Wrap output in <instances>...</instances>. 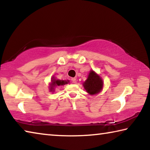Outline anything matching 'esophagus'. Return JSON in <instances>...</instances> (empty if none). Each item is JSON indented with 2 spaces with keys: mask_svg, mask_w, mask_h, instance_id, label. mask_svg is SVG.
Returning <instances> with one entry per match:
<instances>
[{
  "mask_svg": "<svg viewBox=\"0 0 150 150\" xmlns=\"http://www.w3.org/2000/svg\"><path fill=\"white\" fill-rule=\"evenodd\" d=\"M71 81L73 83H77V79L76 78H72L71 79Z\"/></svg>",
  "mask_w": 150,
  "mask_h": 150,
  "instance_id": "obj_1",
  "label": "esophagus"
}]
</instances>
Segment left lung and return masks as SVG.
<instances>
[{"instance_id":"left-lung-1","label":"left lung","mask_w":150,"mask_h":150,"mask_svg":"<svg viewBox=\"0 0 150 150\" xmlns=\"http://www.w3.org/2000/svg\"><path fill=\"white\" fill-rule=\"evenodd\" d=\"M83 85L88 94L94 95L100 92L102 90L103 81L99 75L96 74L93 70H91L87 80L83 83Z\"/></svg>"}]
</instances>
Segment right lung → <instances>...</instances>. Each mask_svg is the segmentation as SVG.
<instances>
[{
  "mask_svg": "<svg viewBox=\"0 0 150 150\" xmlns=\"http://www.w3.org/2000/svg\"><path fill=\"white\" fill-rule=\"evenodd\" d=\"M69 82V81H63V80H58L55 79L54 77H53L52 79V83L50 84V91H54V87H57V86H60V85H63L65 84H67V83ZM54 92V91H53Z\"/></svg>",
  "mask_w": 150,
  "mask_h": 150,
  "instance_id": "right-lung-1",
  "label": "right lung"
}]
</instances>
